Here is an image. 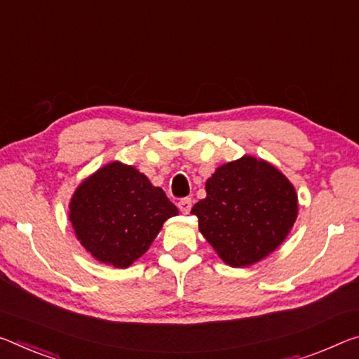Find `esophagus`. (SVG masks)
Returning a JSON list of instances; mask_svg holds the SVG:
<instances>
[{
  "mask_svg": "<svg viewBox=\"0 0 359 359\" xmlns=\"http://www.w3.org/2000/svg\"><path fill=\"white\" fill-rule=\"evenodd\" d=\"M191 204H193L191 198H184V200H180V201L177 203V206H179V209H180V212L189 214L190 209H191Z\"/></svg>",
  "mask_w": 359,
  "mask_h": 359,
  "instance_id": "1",
  "label": "esophagus"
}]
</instances>
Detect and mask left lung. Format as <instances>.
I'll return each mask as SVG.
<instances>
[{
  "label": "left lung",
  "mask_w": 359,
  "mask_h": 359,
  "mask_svg": "<svg viewBox=\"0 0 359 359\" xmlns=\"http://www.w3.org/2000/svg\"><path fill=\"white\" fill-rule=\"evenodd\" d=\"M191 214L219 257L243 269L281 246L297 219L299 200L280 169L244 155L215 169L206 180V198Z\"/></svg>",
  "instance_id": "left-lung-1"
}]
</instances>
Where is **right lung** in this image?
I'll return each mask as SVG.
<instances>
[{"label": "right lung", "instance_id": "add662e5", "mask_svg": "<svg viewBox=\"0 0 359 359\" xmlns=\"http://www.w3.org/2000/svg\"><path fill=\"white\" fill-rule=\"evenodd\" d=\"M76 240L95 260L128 269L179 209L145 174L111 161L76 187L68 204Z\"/></svg>", "mask_w": 359, "mask_h": 359}]
</instances>
